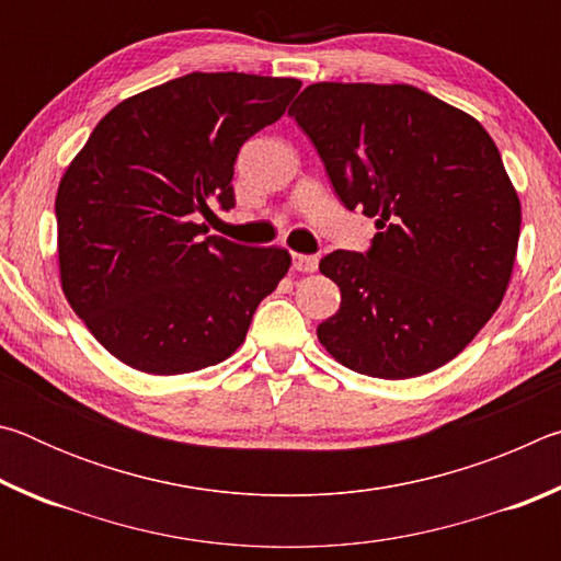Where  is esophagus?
<instances>
[{"mask_svg":"<svg viewBox=\"0 0 561 561\" xmlns=\"http://www.w3.org/2000/svg\"><path fill=\"white\" fill-rule=\"evenodd\" d=\"M294 270L297 272H317L319 267V260L314 254H294Z\"/></svg>","mask_w":561,"mask_h":561,"instance_id":"esophagus-1","label":"esophagus"}]
</instances>
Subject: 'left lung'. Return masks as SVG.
Returning a JSON list of instances; mask_svg holds the SVG:
<instances>
[{
  "instance_id": "8db88e82",
  "label": "left lung",
  "mask_w": 561,
  "mask_h": 561,
  "mask_svg": "<svg viewBox=\"0 0 561 561\" xmlns=\"http://www.w3.org/2000/svg\"><path fill=\"white\" fill-rule=\"evenodd\" d=\"M289 116L341 203L378 230L366 254L319 262L341 289L321 346L388 381L448 364L495 314L515 267L522 210L495 140L408 83H311Z\"/></svg>"
}]
</instances>
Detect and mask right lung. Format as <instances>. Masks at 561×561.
Segmentation results:
<instances>
[{
    "instance_id": "right-lung-1",
    "label": "right lung",
    "mask_w": 561,
    "mask_h": 561,
    "mask_svg": "<svg viewBox=\"0 0 561 561\" xmlns=\"http://www.w3.org/2000/svg\"><path fill=\"white\" fill-rule=\"evenodd\" d=\"M297 79L187 73L121 101L56 193L66 301L136 371L175 376L232 356L291 257L207 237L197 215L234 207V160L279 121Z\"/></svg>"
}]
</instances>
